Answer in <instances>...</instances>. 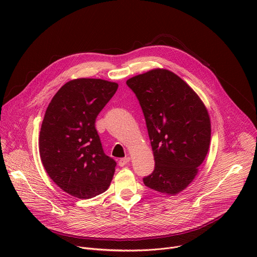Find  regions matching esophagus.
<instances>
[{
    "mask_svg": "<svg viewBox=\"0 0 257 257\" xmlns=\"http://www.w3.org/2000/svg\"><path fill=\"white\" fill-rule=\"evenodd\" d=\"M129 162H130V158H129V157H126V158L121 159V160L119 161V166H120V167H124V166H126Z\"/></svg>",
    "mask_w": 257,
    "mask_h": 257,
    "instance_id": "1",
    "label": "esophagus"
}]
</instances>
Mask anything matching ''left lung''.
Here are the masks:
<instances>
[{"label":"left lung","mask_w":257,"mask_h":257,"mask_svg":"<svg viewBox=\"0 0 257 257\" xmlns=\"http://www.w3.org/2000/svg\"><path fill=\"white\" fill-rule=\"evenodd\" d=\"M145 118L155 158L145 186L175 195L193 181L210 143L207 109L175 73L154 69L127 80Z\"/></svg>","instance_id":"1"}]
</instances>
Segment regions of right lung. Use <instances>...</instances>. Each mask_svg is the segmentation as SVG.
<instances>
[{"label":"right lung","mask_w":257,"mask_h":257,"mask_svg":"<svg viewBox=\"0 0 257 257\" xmlns=\"http://www.w3.org/2000/svg\"><path fill=\"white\" fill-rule=\"evenodd\" d=\"M118 84L79 78L64 84L52 98L40 133V155L50 178L65 192L88 199L104 192L116 162L103 153L95 119Z\"/></svg>","instance_id":"1"}]
</instances>
